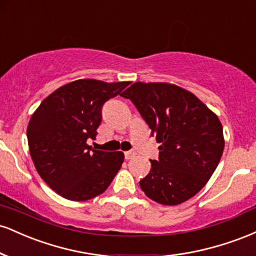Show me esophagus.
Returning a JSON list of instances; mask_svg holds the SVG:
<instances>
[{
	"label": "esophagus",
	"mask_w": 256,
	"mask_h": 256,
	"mask_svg": "<svg viewBox=\"0 0 256 256\" xmlns=\"http://www.w3.org/2000/svg\"><path fill=\"white\" fill-rule=\"evenodd\" d=\"M136 155V152L134 150H128V152H125V158L126 160H130V158H132Z\"/></svg>",
	"instance_id": "34e87169"
}]
</instances>
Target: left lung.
<instances>
[{
    "label": "left lung",
    "instance_id": "8db88e82",
    "mask_svg": "<svg viewBox=\"0 0 256 256\" xmlns=\"http://www.w3.org/2000/svg\"><path fill=\"white\" fill-rule=\"evenodd\" d=\"M122 96L134 104L161 143L140 189L166 206L192 198L212 177L224 150L218 116L194 94L173 84L137 82Z\"/></svg>",
    "mask_w": 256,
    "mask_h": 256
}]
</instances>
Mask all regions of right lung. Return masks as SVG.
I'll return each instance as SVG.
<instances>
[{
	"label": "right lung",
	"mask_w": 256,
	"mask_h": 256,
	"mask_svg": "<svg viewBox=\"0 0 256 256\" xmlns=\"http://www.w3.org/2000/svg\"><path fill=\"white\" fill-rule=\"evenodd\" d=\"M128 82L79 79L58 88L32 114L28 140L37 172L71 201L106 192L124 162V152L95 150L86 144L102 122V107L122 95Z\"/></svg>",
	"instance_id": "add662e5"
}]
</instances>
